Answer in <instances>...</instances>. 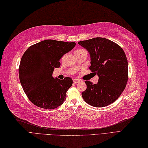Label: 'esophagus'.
Masks as SVG:
<instances>
[{"instance_id": "1", "label": "esophagus", "mask_w": 148, "mask_h": 148, "mask_svg": "<svg viewBox=\"0 0 148 148\" xmlns=\"http://www.w3.org/2000/svg\"><path fill=\"white\" fill-rule=\"evenodd\" d=\"M80 82V80H79V79H74L73 80V82H74V83H75V84L79 83V82Z\"/></svg>"}]
</instances>
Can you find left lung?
<instances>
[{
	"instance_id": "left-lung-1",
	"label": "left lung",
	"mask_w": 148,
	"mask_h": 148,
	"mask_svg": "<svg viewBox=\"0 0 148 148\" xmlns=\"http://www.w3.org/2000/svg\"><path fill=\"white\" fill-rule=\"evenodd\" d=\"M90 57V69L97 74V84L85 80L87 89L82 92L84 101L96 108L114 103L124 90L128 80V61L124 51L114 42L97 37L80 41Z\"/></svg>"
}]
</instances>
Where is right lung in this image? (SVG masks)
I'll return each instance as SVG.
<instances>
[{
	"instance_id": "right-lung-1",
	"label": "right lung",
	"mask_w": 148,
	"mask_h": 148,
	"mask_svg": "<svg viewBox=\"0 0 148 148\" xmlns=\"http://www.w3.org/2000/svg\"><path fill=\"white\" fill-rule=\"evenodd\" d=\"M75 45L74 42L45 40L29 47L23 55L19 68L20 83L28 98L37 106L53 109L64 101L73 80L54 78L52 74L54 69L60 66L62 56Z\"/></svg>"
}]
</instances>
